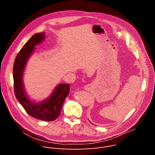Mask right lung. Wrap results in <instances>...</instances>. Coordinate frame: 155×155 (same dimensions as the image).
I'll return each instance as SVG.
<instances>
[{
	"label": "right lung",
	"instance_id": "obj_1",
	"mask_svg": "<svg viewBox=\"0 0 155 155\" xmlns=\"http://www.w3.org/2000/svg\"><path fill=\"white\" fill-rule=\"evenodd\" d=\"M44 39L45 33L34 35L19 52L13 66L14 88L18 101L30 116L42 120L53 121L60 115L63 103L69 94L70 85H58L49 97L36 103L27 97L23 83V75L27 62L34 52L35 46Z\"/></svg>",
	"mask_w": 155,
	"mask_h": 155
}]
</instances>
